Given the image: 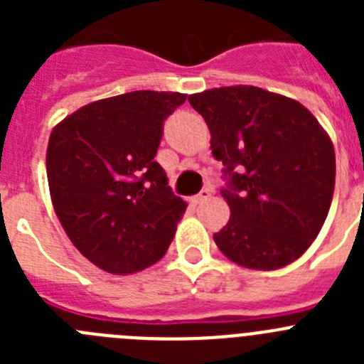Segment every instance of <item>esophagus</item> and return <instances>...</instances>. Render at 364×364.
Listing matches in <instances>:
<instances>
[{"mask_svg":"<svg viewBox=\"0 0 364 364\" xmlns=\"http://www.w3.org/2000/svg\"><path fill=\"white\" fill-rule=\"evenodd\" d=\"M210 197H211L210 189H202V191L198 193V195H195V197H193V202H195V204H202V202L208 200V198H210Z\"/></svg>","mask_w":364,"mask_h":364,"instance_id":"1","label":"esophagus"}]
</instances>
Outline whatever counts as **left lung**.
<instances>
[{
	"mask_svg": "<svg viewBox=\"0 0 364 364\" xmlns=\"http://www.w3.org/2000/svg\"><path fill=\"white\" fill-rule=\"evenodd\" d=\"M222 162L220 195L231 210L213 235L239 266L277 269L306 252L332 204V140L304 105L253 85L189 96Z\"/></svg>",
	"mask_w": 364,
	"mask_h": 364,
	"instance_id": "8db88e82",
	"label": "left lung"
}]
</instances>
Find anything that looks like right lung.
<instances>
[{
	"instance_id": "right-lung-1",
	"label": "right lung",
	"mask_w": 364,
	"mask_h": 364,
	"mask_svg": "<svg viewBox=\"0 0 364 364\" xmlns=\"http://www.w3.org/2000/svg\"><path fill=\"white\" fill-rule=\"evenodd\" d=\"M180 92L134 91L98 100L54 127L47 178L54 211L92 264L117 275L164 257L186 211L154 156Z\"/></svg>"
}]
</instances>
